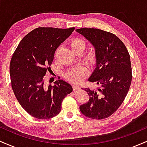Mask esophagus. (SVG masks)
I'll use <instances>...</instances> for the list:
<instances>
[{"mask_svg": "<svg viewBox=\"0 0 147 147\" xmlns=\"http://www.w3.org/2000/svg\"><path fill=\"white\" fill-rule=\"evenodd\" d=\"M72 87H73L74 90H79V89H80V86H77V85H73L72 86Z\"/></svg>", "mask_w": 147, "mask_h": 147, "instance_id": "1", "label": "esophagus"}]
</instances>
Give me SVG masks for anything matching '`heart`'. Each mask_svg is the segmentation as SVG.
Returning <instances> with one entry per match:
<instances>
[{
	"mask_svg": "<svg viewBox=\"0 0 147 147\" xmlns=\"http://www.w3.org/2000/svg\"><path fill=\"white\" fill-rule=\"evenodd\" d=\"M70 47L73 52L78 50V49H81V50H84L86 47V43L83 40L78 38H75L72 39L71 42H70ZM88 57L91 61H94L96 59V54L95 52H92V53L90 54ZM86 75L87 70L85 68L79 67V68H75L70 70L67 73L66 77L69 80L71 81L72 82L79 83V82H81L83 80Z\"/></svg>",
	"mask_w": 147,
	"mask_h": 147,
	"instance_id": "obj_1",
	"label": "heart"
}]
</instances>
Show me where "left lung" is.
<instances>
[{
    "mask_svg": "<svg viewBox=\"0 0 147 147\" xmlns=\"http://www.w3.org/2000/svg\"><path fill=\"white\" fill-rule=\"evenodd\" d=\"M76 32L95 48V68L88 81L100 85L96 90L84 88L90 99L79 109L87 117L104 119L117 110L129 90L132 79L130 55L125 45L113 34L94 28Z\"/></svg>",
    "mask_w": 147,
    "mask_h": 147,
    "instance_id": "1",
    "label": "left lung"
}]
</instances>
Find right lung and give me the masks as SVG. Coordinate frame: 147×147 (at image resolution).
<instances>
[{"label": "right lung", "mask_w": 147, "mask_h": 147, "mask_svg": "<svg viewBox=\"0 0 147 147\" xmlns=\"http://www.w3.org/2000/svg\"><path fill=\"white\" fill-rule=\"evenodd\" d=\"M74 30L36 28L21 40L11 57L9 73L12 90L23 109L34 117L45 119L56 116L61 109L63 99L72 91V86L62 79L46 86L43 77L57 48Z\"/></svg>", "instance_id": "add662e5"}]
</instances>
